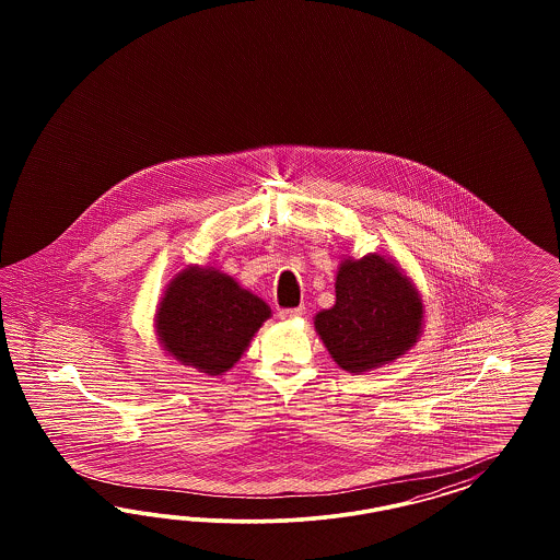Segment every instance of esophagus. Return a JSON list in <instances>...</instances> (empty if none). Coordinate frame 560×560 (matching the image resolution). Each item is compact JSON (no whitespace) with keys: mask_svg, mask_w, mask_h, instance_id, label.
<instances>
[{"mask_svg":"<svg viewBox=\"0 0 560 560\" xmlns=\"http://www.w3.org/2000/svg\"><path fill=\"white\" fill-rule=\"evenodd\" d=\"M305 307L304 305H300V307H291V310H281L279 312V318L283 320V323H291V320H295V318H300V316H304Z\"/></svg>","mask_w":560,"mask_h":560,"instance_id":"34e87169","label":"esophagus"}]
</instances>
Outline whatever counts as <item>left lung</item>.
Here are the masks:
<instances>
[{
	"mask_svg": "<svg viewBox=\"0 0 560 560\" xmlns=\"http://www.w3.org/2000/svg\"><path fill=\"white\" fill-rule=\"evenodd\" d=\"M335 305L314 328L340 370L365 373L390 365L423 335V295L396 258L370 253L340 260Z\"/></svg>",
	"mask_w": 560,
	"mask_h": 560,
	"instance_id": "left-lung-1",
	"label": "left lung"
}]
</instances>
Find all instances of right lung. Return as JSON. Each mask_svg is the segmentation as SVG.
Here are the masks:
<instances>
[{
    "label": "right lung",
    "mask_w": 560,
    "mask_h": 560,
    "mask_svg": "<svg viewBox=\"0 0 560 560\" xmlns=\"http://www.w3.org/2000/svg\"><path fill=\"white\" fill-rule=\"evenodd\" d=\"M271 307L218 267L188 265L164 289L153 314L162 351L207 375L230 372Z\"/></svg>",
    "instance_id": "obj_1"
}]
</instances>
